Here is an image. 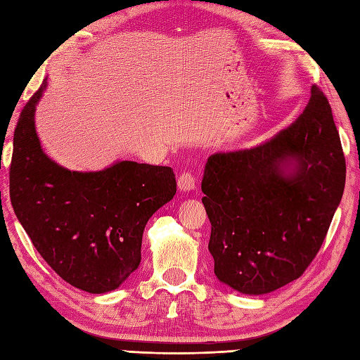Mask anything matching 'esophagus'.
Segmentation results:
<instances>
[{
	"mask_svg": "<svg viewBox=\"0 0 360 360\" xmlns=\"http://www.w3.org/2000/svg\"><path fill=\"white\" fill-rule=\"evenodd\" d=\"M178 187L181 192H190L196 187V179L192 172H182L178 178Z\"/></svg>",
	"mask_w": 360,
	"mask_h": 360,
	"instance_id": "34e87169",
	"label": "esophagus"
}]
</instances>
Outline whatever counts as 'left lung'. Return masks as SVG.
Here are the masks:
<instances>
[{
    "label": "left lung",
    "instance_id": "8db88e82",
    "mask_svg": "<svg viewBox=\"0 0 360 360\" xmlns=\"http://www.w3.org/2000/svg\"><path fill=\"white\" fill-rule=\"evenodd\" d=\"M290 160L297 167L285 175ZM345 176L331 106L317 85L300 117L269 142L212 155L201 188L218 280L259 295L302 277L322 248Z\"/></svg>",
    "mask_w": 360,
    "mask_h": 360
}]
</instances>
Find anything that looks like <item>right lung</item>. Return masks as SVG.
Returning a JSON list of instances; mask_svg holds the SVG:
<instances>
[{
    "instance_id": "1",
    "label": "right lung",
    "mask_w": 360,
    "mask_h": 360,
    "mask_svg": "<svg viewBox=\"0 0 360 360\" xmlns=\"http://www.w3.org/2000/svg\"><path fill=\"white\" fill-rule=\"evenodd\" d=\"M44 86L29 98L13 133L12 207L58 277L91 294L108 292L139 266L145 224L174 196V173L133 160L94 173L58 167L35 133V105Z\"/></svg>"
}]
</instances>
